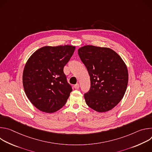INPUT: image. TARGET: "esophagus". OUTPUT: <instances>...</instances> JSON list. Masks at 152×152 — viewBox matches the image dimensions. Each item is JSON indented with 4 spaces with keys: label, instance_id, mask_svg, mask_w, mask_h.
<instances>
[{
    "label": "esophagus",
    "instance_id": "esophagus-1",
    "mask_svg": "<svg viewBox=\"0 0 152 152\" xmlns=\"http://www.w3.org/2000/svg\"><path fill=\"white\" fill-rule=\"evenodd\" d=\"M74 87L75 89H79V83H76V85H74Z\"/></svg>",
    "mask_w": 152,
    "mask_h": 152
}]
</instances>
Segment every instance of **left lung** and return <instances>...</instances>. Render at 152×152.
Here are the masks:
<instances>
[{
	"instance_id": "obj_1",
	"label": "left lung",
	"mask_w": 152,
	"mask_h": 152,
	"mask_svg": "<svg viewBox=\"0 0 152 152\" xmlns=\"http://www.w3.org/2000/svg\"><path fill=\"white\" fill-rule=\"evenodd\" d=\"M78 54L90 76V91L84 94L86 104L99 113L112 110L127 88L129 76L124 62L107 48L84 46L78 49Z\"/></svg>"
}]
</instances>
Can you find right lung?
<instances>
[{"mask_svg":"<svg viewBox=\"0 0 152 152\" xmlns=\"http://www.w3.org/2000/svg\"><path fill=\"white\" fill-rule=\"evenodd\" d=\"M75 46H45L27 61L23 73L25 92L41 111L53 113L66 104L70 93L63 69L73 55Z\"/></svg>","mask_w":152,"mask_h":152,"instance_id":"1","label":"right lung"}]
</instances>
